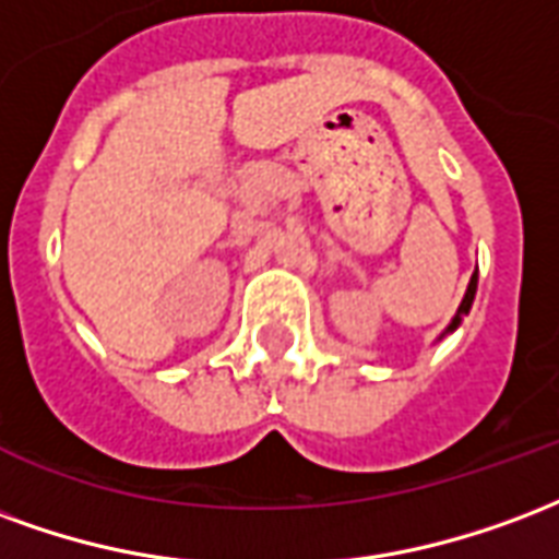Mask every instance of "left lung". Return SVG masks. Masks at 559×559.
Returning a JSON list of instances; mask_svg holds the SVG:
<instances>
[{"label": "left lung", "instance_id": "obj_1", "mask_svg": "<svg viewBox=\"0 0 559 559\" xmlns=\"http://www.w3.org/2000/svg\"><path fill=\"white\" fill-rule=\"evenodd\" d=\"M474 297H476V274L471 276V285H467V292H464V300L459 304V312H455V319L450 321V328L443 330V333H452V330L462 324V319L471 312V307H474Z\"/></svg>", "mask_w": 559, "mask_h": 559}]
</instances>
